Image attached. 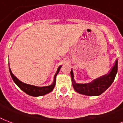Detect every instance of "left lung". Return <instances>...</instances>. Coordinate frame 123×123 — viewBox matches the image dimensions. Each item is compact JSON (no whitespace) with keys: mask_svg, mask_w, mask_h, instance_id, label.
Wrapping results in <instances>:
<instances>
[{"mask_svg":"<svg viewBox=\"0 0 123 123\" xmlns=\"http://www.w3.org/2000/svg\"><path fill=\"white\" fill-rule=\"evenodd\" d=\"M117 72V59L116 60L112 68L107 74L103 75L92 82L85 84H80L75 82L73 70L70 72L72 77V85L74 90L80 94L88 96H98L107 90L114 82Z\"/></svg>","mask_w":123,"mask_h":123,"instance_id":"left-lung-1","label":"left lung"}]
</instances>
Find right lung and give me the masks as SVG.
Segmentation results:
<instances>
[{
  "label": "right lung",
  "instance_id": "obj_1",
  "mask_svg": "<svg viewBox=\"0 0 123 123\" xmlns=\"http://www.w3.org/2000/svg\"><path fill=\"white\" fill-rule=\"evenodd\" d=\"M62 66H59V68H57V72L54 75L53 77V81L51 83V84L49 85V86H33V85H31V84H26L22 82V81H20L19 79H18L15 75H14L13 73H12V70L9 68V70L10 75L12 77V79L13 80L14 82L19 87V88L22 90L24 92L27 93L28 95H30V96H33V97H39V96H42V95H44L47 93H49V92H51V91H53V88L55 86V82H56V76L57 75V74H59L61 68Z\"/></svg>",
  "mask_w": 123,
  "mask_h": 123
}]
</instances>
